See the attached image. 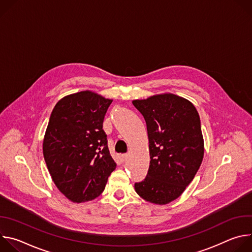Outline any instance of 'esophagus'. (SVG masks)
<instances>
[{"label": "esophagus", "instance_id": "esophagus-1", "mask_svg": "<svg viewBox=\"0 0 252 252\" xmlns=\"http://www.w3.org/2000/svg\"><path fill=\"white\" fill-rule=\"evenodd\" d=\"M121 159H122V161H126L127 159V155H123Z\"/></svg>", "mask_w": 252, "mask_h": 252}]
</instances>
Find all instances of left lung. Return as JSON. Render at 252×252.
Wrapping results in <instances>:
<instances>
[{
	"label": "left lung",
	"mask_w": 252,
	"mask_h": 252,
	"mask_svg": "<svg viewBox=\"0 0 252 252\" xmlns=\"http://www.w3.org/2000/svg\"><path fill=\"white\" fill-rule=\"evenodd\" d=\"M147 123L151 163L136 193L156 204H166L191 183L203 158L200 119L194 105L172 94L135 99Z\"/></svg>",
	"instance_id": "1"
}]
</instances>
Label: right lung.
<instances>
[{
	"instance_id": "1",
	"label": "right lung",
	"mask_w": 252,
	"mask_h": 252,
	"mask_svg": "<svg viewBox=\"0 0 252 252\" xmlns=\"http://www.w3.org/2000/svg\"><path fill=\"white\" fill-rule=\"evenodd\" d=\"M112 101L80 92L62 98L50 117L44 158L59 190L74 202L97 197L117 167L102 129Z\"/></svg>"
}]
</instances>
